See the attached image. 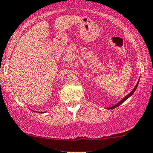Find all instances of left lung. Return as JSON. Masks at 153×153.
<instances>
[{
	"label": "left lung",
	"instance_id": "left-lung-1",
	"mask_svg": "<svg viewBox=\"0 0 153 153\" xmlns=\"http://www.w3.org/2000/svg\"><path fill=\"white\" fill-rule=\"evenodd\" d=\"M138 82H139V80H138V82H137V84H136V85H135V87L134 88H133V91H131V92H130V94H127V96H126V97H124V98H123V99H122V100H121V101H120V102H119V103H118V104H116V105H114V106H113V107H111V108H107V109H113V108H116V107H118V106H119V105H122V103H123V102H124V101H125V100H127V99H128V98H129V97H131V96H132V95H133V93H134V92H135V90H136V88H137V87H138Z\"/></svg>",
	"mask_w": 153,
	"mask_h": 153
}]
</instances>
